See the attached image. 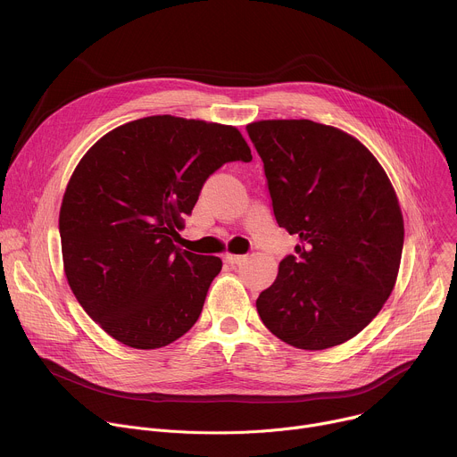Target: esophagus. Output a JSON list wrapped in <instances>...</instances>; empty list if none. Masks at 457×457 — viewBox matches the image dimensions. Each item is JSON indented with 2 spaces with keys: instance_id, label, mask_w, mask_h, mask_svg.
<instances>
[{
  "instance_id": "esophagus-1",
  "label": "esophagus",
  "mask_w": 457,
  "mask_h": 457,
  "mask_svg": "<svg viewBox=\"0 0 457 457\" xmlns=\"http://www.w3.org/2000/svg\"><path fill=\"white\" fill-rule=\"evenodd\" d=\"M224 258H226V262H228V264H231V266L240 264V262H244V260H245V256H244V254H231V253H228Z\"/></svg>"
}]
</instances>
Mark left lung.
I'll return each mask as SVG.
<instances>
[{
	"instance_id": "8db88e82",
	"label": "left lung",
	"mask_w": 457,
	"mask_h": 457,
	"mask_svg": "<svg viewBox=\"0 0 457 457\" xmlns=\"http://www.w3.org/2000/svg\"><path fill=\"white\" fill-rule=\"evenodd\" d=\"M245 129L264 162L277 224L302 240L256 311L293 347L340 345L367 328L398 277L403 217L393 184L338 128L291 119Z\"/></svg>"
}]
</instances>
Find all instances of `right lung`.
<instances>
[{"mask_svg":"<svg viewBox=\"0 0 457 457\" xmlns=\"http://www.w3.org/2000/svg\"><path fill=\"white\" fill-rule=\"evenodd\" d=\"M251 159L237 128L171 115L126 122L87 152L59 212L62 264L112 338L159 349L199 320L222 260L175 242L210 175Z\"/></svg>","mask_w":457,"mask_h":457,"instance_id":"add662e5","label":"right lung"}]
</instances>
